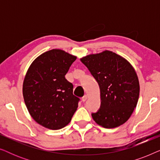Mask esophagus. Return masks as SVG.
<instances>
[{"instance_id": "1", "label": "esophagus", "mask_w": 160, "mask_h": 160, "mask_svg": "<svg viewBox=\"0 0 160 160\" xmlns=\"http://www.w3.org/2000/svg\"><path fill=\"white\" fill-rule=\"evenodd\" d=\"M87 98H88V95H85L84 96V97H82V101H83V102L86 101V100H87Z\"/></svg>"}]
</instances>
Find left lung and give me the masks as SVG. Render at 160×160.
Instances as JSON below:
<instances>
[{
	"label": "left lung",
	"instance_id": "left-lung-1",
	"mask_svg": "<svg viewBox=\"0 0 160 160\" xmlns=\"http://www.w3.org/2000/svg\"><path fill=\"white\" fill-rule=\"evenodd\" d=\"M80 60L100 87L101 104L98 112L92 113L94 121L108 129L125 123L139 98V81L134 68L123 57L108 50Z\"/></svg>",
	"mask_w": 160,
	"mask_h": 160
}]
</instances>
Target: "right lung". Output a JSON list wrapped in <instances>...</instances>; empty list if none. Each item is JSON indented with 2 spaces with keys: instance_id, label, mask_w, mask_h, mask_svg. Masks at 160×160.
<instances>
[{
  "instance_id": "right-lung-1",
  "label": "right lung",
  "mask_w": 160,
  "mask_h": 160,
  "mask_svg": "<svg viewBox=\"0 0 160 160\" xmlns=\"http://www.w3.org/2000/svg\"><path fill=\"white\" fill-rule=\"evenodd\" d=\"M76 57L54 49L41 54L30 65L24 78L25 103L32 119L49 130L68 125L77 110L79 98L65 76Z\"/></svg>"
}]
</instances>
